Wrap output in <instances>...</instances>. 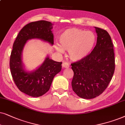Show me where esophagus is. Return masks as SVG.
Segmentation results:
<instances>
[{
    "instance_id": "obj_1",
    "label": "esophagus",
    "mask_w": 125,
    "mask_h": 125,
    "mask_svg": "<svg viewBox=\"0 0 125 125\" xmlns=\"http://www.w3.org/2000/svg\"><path fill=\"white\" fill-rule=\"evenodd\" d=\"M70 66V64L67 62H63L62 63V67L63 68H67Z\"/></svg>"
}]
</instances>
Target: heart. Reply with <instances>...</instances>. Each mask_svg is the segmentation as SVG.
Listing matches in <instances>:
<instances>
[{
	"instance_id": "b5f03b06",
	"label": "heart",
	"mask_w": 125,
	"mask_h": 125,
	"mask_svg": "<svg viewBox=\"0 0 125 125\" xmlns=\"http://www.w3.org/2000/svg\"><path fill=\"white\" fill-rule=\"evenodd\" d=\"M59 45H55L58 51H68L71 60L78 61L90 54L95 47L96 36L92 31H86L79 29L66 30L59 38Z\"/></svg>"
}]
</instances>
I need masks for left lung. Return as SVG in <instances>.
Listing matches in <instances>:
<instances>
[{"mask_svg":"<svg viewBox=\"0 0 125 125\" xmlns=\"http://www.w3.org/2000/svg\"><path fill=\"white\" fill-rule=\"evenodd\" d=\"M97 41L90 54L71 64L74 71L71 85L79 97L94 98L107 87L115 70L114 46L105 30L96 27Z\"/></svg>","mask_w":125,"mask_h":125,"instance_id":"left-lung-1","label":"left lung"}]
</instances>
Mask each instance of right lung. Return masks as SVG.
Here are the masks:
<instances>
[{
    "label": "right lung",
    "instance_id": "right-lung-1",
    "mask_svg": "<svg viewBox=\"0 0 125 125\" xmlns=\"http://www.w3.org/2000/svg\"><path fill=\"white\" fill-rule=\"evenodd\" d=\"M52 25L46 21L30 23L20 31L13 44L10 59L12 79L20 91L33 97L43 95L49 90L53 78L61 70L62 62L47 57L37 70L28 73L23 68L21 52L26 42L31 39L38 38L54 44Z\"/></svg>",
    "mask_w": 125,
    "mask_h": 125
}]
</instances>
